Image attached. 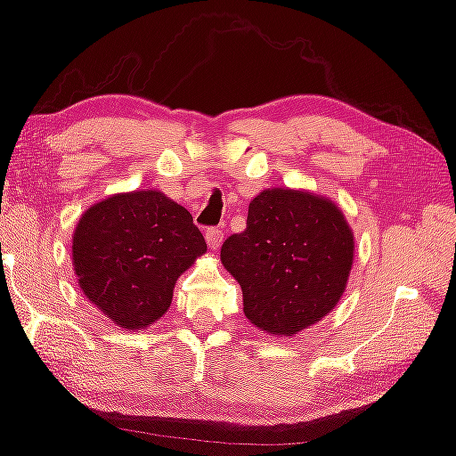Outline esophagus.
Returning <instances> with one entry per match:
<instances>
[{"label": "esophagus", "mask_w": 456, "mask_h": 456, "mask_svg": "<svg viewBox=\"0 0 456 456\" xmlns=\"http://www.w3.org/2000/svg\"><path fill=\"white\" fill-rule=\"evenodd\" d=\"M205 239H207V245H209L211 249H219L221 241H223V231L219 227H209L205 231Z\"/></svg>", "instance_id": "esophagus-1"}]
</instances>
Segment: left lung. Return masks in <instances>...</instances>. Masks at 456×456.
I'll list each match as a JSON object with an SVG mask.
<instances>
[{"instance_id":"left-lung-1","label":"left lung","mask_w":456,"mask_h":456,"mask_svg":"<svg viewBox=\"0 0 456 456\" xmlns=\"http://www.w3.org/2000/svg\"><path fill=\"white\" fill-rule=\"evenodd\" d=\"M353 253V231L333 201L275 187L249 203L247 229L225 239L221 263L241 285L245 317L293 337L341 299Z\"/></svg>"}]
</instances>
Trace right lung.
I'll return each mask as SVG.
<instances>
[{
  "label": "right lung",
  "instance_id": "add662e5",
  "mask_svg": "<svg viewBox=\"0 0 456 456\" xmlns=\"http://www.w3.org/2000/svg\"><path fill=\"white\" fill-rule=\"evenodd\" d=\"M205 251L185 207L161 191H131L81 215L71 259L87 301L118 327L142 330L169 309L175 281Z\"/></svg>",
  "mask_w": 456,
  "mask_h": 456
}]
</instances>
